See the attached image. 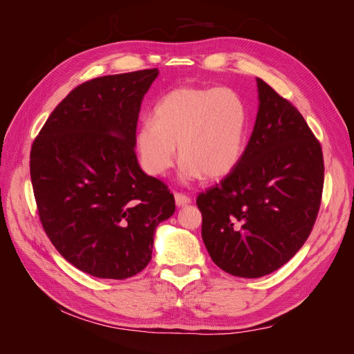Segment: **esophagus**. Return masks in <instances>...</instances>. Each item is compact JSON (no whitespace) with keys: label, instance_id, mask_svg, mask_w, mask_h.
Wrapping results in <instances>:
<instances>
[{"label":"esophagus","instance_id":"esophagus-1","mask_svg":"<svg viewBox=\"0 0 354 354\" xmlns=\"http://www.w3.org/2000/svg\"><path fill=\"white\" fill-rule=\"evenodd\" d=\"M176 198V205L177 207H185V205H189V203L192 202V199L183 194H176L174 195Z\"/></svg>","mask_w":354,"mask_h":354}]
</instances>
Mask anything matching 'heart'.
Returning a JSON list of instances; mask_svg holds the SVG:
<instances>
[{"label": "heart", "mask_w": 354, "mask_h": 354, "mask_svg": "<svg viewBox=\"0 0 354 354\" xmlns=\"http://www.w3.org/2000/svg\"><path fill=\"white\" fill-rule=\"evenodd\" d=\"M248 111L227 87L183 85L168 91L134 134L136 151L147 174L162 176L176 162V146L185 180L229 176L245 151Z\"/></svg>", "instance_id": "1"}]
</instances>
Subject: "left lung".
<instances>
[{"label": "left lung", "instance_id": "left-lung-1", "mask_svg": "<svg viewBox=\"0 0 354 354\" xmlns=\"http://www.w3.org/2000/svg\"><path fill=\"white\" fill-rule=\"evenodd\" d=\"M241 162L196 198L212 261L239 277L279 269L312 233L324 190L322 146L295 106L263 80Z\"/></svg>", "mask_w": 354, "mask_h": 354}]
</instances>
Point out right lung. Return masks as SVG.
<instances>
[{
	"label": "right lung",
	"mask_w": 354,
	"mask_h": 354,
	"mask_svg": "<svg viewBox=\"0 0 354 354\" xmlns=\"http://www.w3.org/2000/svg\"><path fill=\"white\" fill-rule=\"evenodd\" d=\"M158 69L94 78L51 112L30 149L39 221L63 259L102 279H127L152 259L153 234L176 211L168 186L134 151L143 95Z\"/></svg>",
	"instance_id": "obj_1"
}]
</instances>
